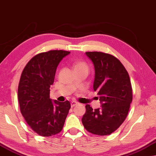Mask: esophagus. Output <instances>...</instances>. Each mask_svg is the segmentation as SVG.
I'll use <instances>...</instances> for the list:
<instances>
[{
  "instance_id": "34e87169",
  "label": "esophagus",
  "mask_w": 156,
  "mask_h": 156,
  "mask_svg": "<svg viewBox=\"0 0 156 156\" xmlns=\"http://www.w3.org/2000/svg\"><path fill=\"white\" fill-rule=\"evenodd\" d=\"M77 104L78 103L75 102V101H72V102H71V107H75Z\"/></svg>"
}]
</instances>
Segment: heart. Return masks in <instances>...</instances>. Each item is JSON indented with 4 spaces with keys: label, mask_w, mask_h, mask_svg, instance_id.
Masks as SVG:
<instances>
[{
    "label": "heart",
    "mask_w": 156,
    "mask_h": 156,
    "mask_svg": "<svg viewBox=\"0 0 156 156\" xmlns=\"http://www.w3.org/2000/svg\"><path fill=\"white\" fill-rule=\"evenodd\" d=\"M78 69H83L88 71V66H87L86 63L83 62V61H78V62H76L75 63V65H74V70Z\"/></svg>",
    "instance_id": "heart-1"
}]
</instances>
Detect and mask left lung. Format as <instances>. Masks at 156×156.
Wrapping results in <instances>:
<instances>
[{
  "label": "left lung",
  "instance_id": "left-lung-1",
  "mask_svg": "<svg viewBox=\"0 0 156 156\" xmlns=\"http://www.w3.org/2000/svg\"><path fill=\"white\" fill-rule=\"evenodd\" d=\"M93 63V89L100 96L101 107L85 105L82 118L85 129L93 134L109 135L124 122L132 102V87L127 71L120 61L100 51L85 52Z\"/></svg>",
  "mask_w": 156,
  "mask_h": 156
}]
</instances>
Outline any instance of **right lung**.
Wrapping results in <instances>:
<instances>
[{"label": "right lung", "instance_id": "right-lung-1", "mask_svg": "<svg viewBox=\"0 0 156 156\" xmlns=\"http://www.w3.org/2000/svg\"><path fill=\"white\" fill-rule=\"evenodd\" d=\"M70 51L51 50L37 54L22 72L17 97L22 115L32 130L41 136H51L62 130L69 101L52 102L49 98L56 68Z\"/></svg>", "mask_w": 156, "mask_h": 156}]
</instances>
